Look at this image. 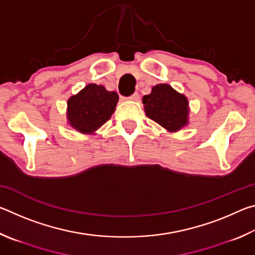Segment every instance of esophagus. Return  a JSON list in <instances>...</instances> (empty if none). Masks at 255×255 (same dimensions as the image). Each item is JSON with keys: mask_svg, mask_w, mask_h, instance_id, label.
Instances as JSON below:
<instances>
[{"mask_svg": "<svg viewBox=\"0 0 255 255\" xmlns=\"http://www.w3.org/2000/svg\"><path fill=\"white\" fill-rule=\"evenodd\" d=\"M128 99H129V100H132V101H138V100H139V94L135 92L132 94V96H130Z\"/></svg>", "mask_w": 255, "mask_h": 255, "instance_id": "34e87169", "label": "esophagus"}]
</instances>
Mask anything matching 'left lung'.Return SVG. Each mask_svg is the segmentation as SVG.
Masks as SVG:
<instances>
[{
  "label": "left lung",
  "instance_id": "left-lung-1",
  "mask_svg": "<svg viewBox=\"0 0 255 255\" xmlns=\"http://www.w3.org/2000/svg\"><path fill=\"white\" fill-rule=\"evenodd\" d=\"M146 116L171 132L187 126L189 102L183 94L169 84L153 86L152 92L143 98Z\"/></svg>",
  "mask_w": 255,
  "mask_h": 255
}]
</instances>
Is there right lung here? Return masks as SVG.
I'll return each mask as SVG.
<instances>
[{
  "instance_id": "add662e5",
  "label": "right lung",
  "mask_w": 255,
  "mask_h": 255,
  "mask_svg": "<svg viewBox=\"0 0 255 255\" xmlns=\"http://www.w3.org/2000/svg\"><path fill=\"white\" fill-rule=\"evenodd\" d=\"M119 100L117 92L105 86L88 84L67 101V120L82 133H93L111 118Z\"/></svg>"
}]
</instances>
